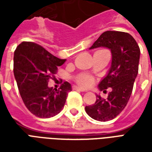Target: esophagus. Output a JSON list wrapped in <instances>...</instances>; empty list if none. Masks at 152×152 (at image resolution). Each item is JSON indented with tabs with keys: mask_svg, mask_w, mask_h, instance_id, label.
I'll list each match as a JSON object with an SVG mask.
<instances>
[{
	"mask_svg": "<svg viewBox=\"0 0 152 152\" xmlns=\"http://www.w3.org/2000/svg\"><path fill=\"white\" fill-rule=\"evenodd\" d=\"M72 89L73 90H78V91H80V92H85V91H86L85 89H81V88H79V87H77V86H73Z\"/></svg>",
	"mask_w": 152,
	"mask_h": 152,
	"instance_id": "obj_1",
	"label": "esophagus"
}]
</instances>
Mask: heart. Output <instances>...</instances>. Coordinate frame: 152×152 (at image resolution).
<instances>
[{
  "instance_id": "1",
  "label": "heart",
  "mask_w": 152,
  "mask_h": 152,
  "mask_svg": "<svg viewBox=\"0 0 152 152\" xmlns=\"http://www.w3.org/2000/svg\"><path fill=\"white\" fill-rule=\"evenodd\" d=\"M99 51H102V50H99L97 52H99ZM76 81L81 87H89L94 84V78L88 74H80L76 78Z\"/></svg>"
}]
</instances>
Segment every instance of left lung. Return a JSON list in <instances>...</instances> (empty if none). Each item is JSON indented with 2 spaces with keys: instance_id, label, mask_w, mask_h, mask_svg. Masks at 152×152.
<instances>
[{
  "instance_id": "1",
  "label": "left lung",
  "mask_w": 152,
  "mask_h": 152,
  "mask_svg": "<svg viewBox=\"0 0 152 152\" xmlns=\"http://www.w3.org/2000/svg\"><path fill=\"white\" fill-rule=\"evenodd\" d=\"M98 47L108 48L112 52L111 68L99 85L101 91L110 88V92L106 99L97 95L96 102L86 106V112L96 121H107L116 117L129 102L138 73L140 49L130 34L116 31H104L89 50Z\"/></svg>"
}]
</instances>
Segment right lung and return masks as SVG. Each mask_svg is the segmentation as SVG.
<instances>
[{
  "label": "right lung",
  "mask_w": 152,
  "mask_h": 152,
  "mask_svg": "<svg viewBox=\"0 0 152 152\" xmlns=\"http://www.w3.org/2000/svg\"><path fill=\"white\" fill-rule=\"evenodd\" d=\"M66 59L53 56L43 47L33 42L19 44L14 54V75L19 94L26 107L36 116L53 117L64 107L66 97L72 91L68 82L58 89L49 87L51 76Z\"/></svg>",
  "instance_id": "1"
}]
</instances>
